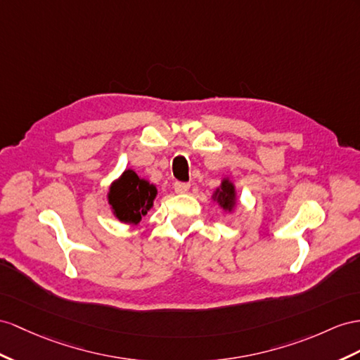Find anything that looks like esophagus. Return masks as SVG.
Returning <instances> with one entry per match:
<instances>
[{
	"instance_id": "1",
	"label": "esophagus",
	"mask_w": 360,
	"mask_h": 360,
	"mask_svg": "<svg viewBox=\"0 0 360 360\" xmlns=\"http://www.w3.org/2000/svg\"><path fill=\"white\" fill-rule=\"evenodd\" d=\"M190 190V184L188 182H174V191L176 193H187Z\"/></svg>"
}]
</instances>
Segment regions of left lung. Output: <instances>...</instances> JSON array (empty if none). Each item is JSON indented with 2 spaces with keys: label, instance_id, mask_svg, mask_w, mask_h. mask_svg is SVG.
<instances>
[{
  "label": "left lung",
  "instance_id": "8db88e82",
  "mask_svg": "<svg viewBox=\"0 0 360 360\" xmlns=\"http://www.w3.org/2000/svg\"><path fill=\"white\" fill-rule=\"evenodd\" d=\"M216 198L220 207H224V210H231L234 207V200H236V193L233 184L229 181H224L222 187L220 190L216 191Z\"/></svg>",
  "mask_w": 360,
  "mask_h": 360
}]
</instances>
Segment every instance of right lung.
<instances>
[{"label":"right lung","instance_id":"right-lung-1","mask_svg":"<svg viewBox=\"0 0 360 360\" xmlns=\"http://www.w3.org/2000/svg\"><path fill=\"white\" fill-rule=\"evenodd\" d=\"M155 196V186L138 178L134 170H126L117 186L110 188L109 204L122 222L138 224L150 210Z\"/></svg>","mask_w":360,"mask_h":360}]
</instances>
